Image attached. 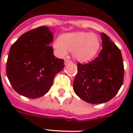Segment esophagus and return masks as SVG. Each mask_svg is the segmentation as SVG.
Here are the masks:
<instances>
[{
	"label": "esophagus",
	"mask_w": 133,
	"mask_h": 133,
	"mask_svg": "<svg viewBox=\"0 0 133 133\" xmlns=\"http://www.w3.org/2000/svg\"><path fill=\"white\" fill-rule=\"evenodd\" d=\"M70 62H71V61L69 60V59H65V64L68 63H70Z\"/></svg>",
	"instance_id": "obj_1"
}]
</instances>
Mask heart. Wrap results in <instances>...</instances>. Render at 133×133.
I'll use <instances>...</instances> for the list:
<instances>
[{
	"label": "heart",
	"instance_id": "1",
	"mask_svg": "<svg viewBox=\"0 0 133 133\" xmlns=\"http://www.w3.org/2000/svg\"><path fill=\"white\" fill-rule=\"evenodd\" d=\"M100 46L101 42L98 35L87 32L65 33L53 43V48L59 56H65L68 50L72 51L74 59L83 63L95 58Z\"/></svg>",
	"mask_w": 133,
	"mask_h": 133
}]
</instances>
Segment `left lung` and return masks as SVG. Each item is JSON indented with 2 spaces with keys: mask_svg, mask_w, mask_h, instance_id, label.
Wrapping results in <instances>:
<instances>
[{
  "mask_svg": "<svg viewBox=\"0 0 133 133\" xmlns=\"http://www.w3.org/2000/svg\"><path fill=\"white\" fill-rule=\"evenodd\" d=\"M103 49L89 63H78L73 82L75 94L91 104L108 102L122 86L124 65L120 50L105 33H101Z\"/></svg>",
  "mask_w": 133,
  "mask_h": 133,
  "instance_id": "obj_1",
  "label": "left lung"
}]
</instances>
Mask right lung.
Returning <instances> with one entry per match:
<instances>
[{
	"instance_id": "right-lung-1",
	"label": "right lung",
	"mask_w": 133,
	"mask_h": 133,
	"mask_svg": "<svg viewBox=\"0 0 133 133\" xmlns=\"http://www.w3.org/2000/svg\"><path fill=\"white\" fill-rule=\"evenodd\" d=\"M49 28L41 26L25 33L12 45L6 65L13 89L28 98L45 95L55 75L64 68V60L53 55Z\"/></svg>"
}]
</instances>
